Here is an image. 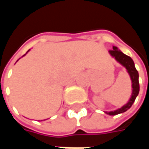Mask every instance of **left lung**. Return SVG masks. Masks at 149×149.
I'll return each instance as SVG.
<instances>
[{
  "mask_svg": "<svg viewBox=\"0 0 149 149\" xmlns=\"http://www.w3.org/2000/svg\"><path fill=\"white\" fill-rule=\"evenodd\" d=\"M112 49H113L112 50H109V53L120 64H121L124 67L126 68L127 71L129 73L130 77H131L132 84V97L128 103L125 104L122 108L119 109L112 111V112H105L107 114H109L110 116H115L117 115V114H120V113H122V112H126L127 110L131 108L132 104L134 103L136 98L139 94L140 84H139V73H138L137 70L135 68L134 62L132 61V59L130 56L124 54L116 46H113Z\"/></svg>",
  "mask_w": 149,
  "mask_h": 149,
  "instance_id": "1",
  "label": "left lung"
}]
</instances>
